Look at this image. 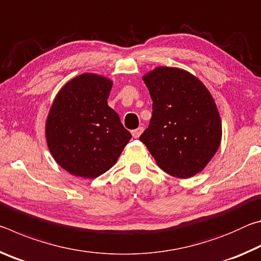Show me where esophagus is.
Wrapping results in <instances>:
<instances>
[{
	"label": "esophagus",
	"instance_id": "1",
	"mask_svg": "<svg viewBox=\"0 0 261 261\" xmlns=\"http://www.w3.org/2000/svg\"><path fill=\"white\" fill-rule=\"evenodd\" d=\"M144 131V127L143 126H139L137 127V129L132 130V136H134V138H138V137L141 135V132Z\"/></svg>",
	"mask_w": 261,
	"mask_h": 261
}]
</instances>
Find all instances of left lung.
<instances>
[{
    "label": "left lung",
    "mask_w": 261,
    "mask_h": 261,
    "mask_svg": "<svg viewBox=\"0 0 261 261\" xmlns=\"http://www.w3.org/2000/svg\"><path fill=\"white\" fill-rule=\"evenodd\" d=\"M153 101L149 125L139 140L167 174L188 178L201 171L221 143L220 115L199 79L160 67L144 77Z\"/></svg>",
    "instance_id": "obj_1"
}]
</instances>
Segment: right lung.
<instances>
[{
  "instance_id": "obj_1",
  "label": "right lung",
  "mask_w": 261,
  "mask_h": 261,
  "mask_svg": "<svg viewBox=\"0 0 261 261\" xmlns=\"http://www.w3.org/2000/svg\"><path fill=\"white\" fill-rule=\"evenodd\" d=\"M113 83L93 73L73 78L59 92L46 122L53 158L74 176L98 177L109 170L131 134L107 103Z\"/></svg>"
}]
</instances>
